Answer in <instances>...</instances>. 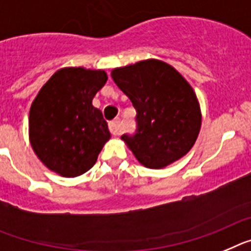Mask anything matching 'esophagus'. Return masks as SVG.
Here are the masks:
<instances>
[{
	"label": "esophagus",
	"mask_w": 251,
	"mask_h": 251,
	"mask_svg": "<svg viewBox=\"0 0 251 251\" xmlns=\"http://www.w3.org/2000/svg\"><path fill=\"white\" fill-rule=\"evenodd\" d=\"M108 128L112 135H119L121 132V126H120V120L116 119L113 121H110L108 123Z\"/></svg>",
	"instance_id": "34e87169"
}]
</instances>
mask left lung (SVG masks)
Wrapping results in <instances>:
<instances>
[{
  "mask_svg": "<svg viewBox=\"0 0 251 251\" xmlns=\"http://www.w3.org/2000/svg\"><path fill=\"white\" fill-rule=\"evenodd\" d=\"M136 110V132L121 136L139 162L159 169L184 156L201 128L195 91L172 65L148 59L111 72Z\"/></svg>",
  "mask_w": 251,
  "mask_h": 251,
  "instance_id": "obj_1",
  "label": "left lung"
}]
</instances>
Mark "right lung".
Returning <instances> with one entry per match:
<instances>
[{"instance_id": "1", "label": "right lung", "mask_w": 251, "mask_h": 251, "mask_svg": "<svg viewBox=\"0 0 251 251\" xmlns=\"http://www.w3.org/2000/svg\"><path fill=\"white\" fill-rule=\"evenodd\" d=\"M106 80L103 71L63 68L35 97L29 115L30 143L50 171L71 178L95 165L111 138L102 112L92 104Z\"/></svg>"}]
</instances>
